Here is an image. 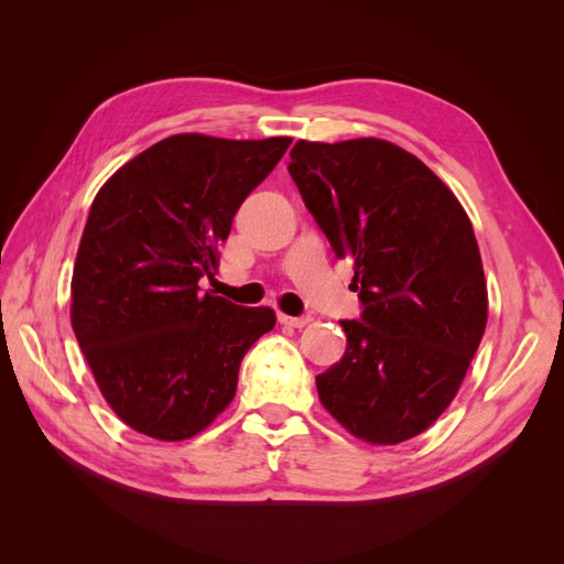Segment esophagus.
Returning a JSON list of instances; mask_svg holds the SVG:
<instances>
[{"label": "esophagus", "instance_id": "esophagus-1", "mask_svg": "<svg viewBox=\"0 0 564 564\" xmlns=\"http://www.w3.org/2000/svg\"><path fill=\"white\" fill-rule=\"evenodd\" d=\"M278 319H280V324H286V327H296V329H301V327H305V324H311V322H313V317H311V315L292 317V315H284V313H280V315H278Z\"/></svg>", "mask_w": 564, "mask_h": 564}]
</instances>
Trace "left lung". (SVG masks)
Segmentation results:
<instances>
[{"instance_id":"obj_1","label":"left lung","mask_w":564,"mask_h":564,"mask_svg":"<svg viewBox=\"0 0 564 564\" xmlns=\"http://www.w3.org/2000/svg\"><path fill=\"white\" fill-rule=\"evenodd\" d=\"M305 207L338 259L350 256L360 319L315 379L319 402L371 445L416 437L464 383L487 327L470 218L412 152L381 139L299 141L289 152Z\"/></svg>"}]
</instances>
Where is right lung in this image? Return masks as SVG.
Returning <instances> with one entry per match:
<instances>
[{"label":"right lung","mask_w":564,"mask_h":564,"mask_svg":"<svg viewBox=\"0 0 564 564\" xmlns=\"http://www.w3.org/2000/svg\"><path fill=\"white\" fill-rule=\"evenodd\" d=\"M292 139L176 133L100 187L84 228L70 319L112 412L155 440H187L224 412L270 308L199 292L216 247Z\"/></svg>","instance_id":"add662e5"}]
</instances>
